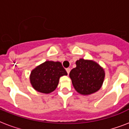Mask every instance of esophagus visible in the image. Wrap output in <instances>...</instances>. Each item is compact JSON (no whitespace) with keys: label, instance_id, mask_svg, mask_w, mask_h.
Wrapping results in <instances>:
<instances>
[{"label":"esophagus","instance_id":"34e87169","mask_svg":"<svg viewBox=\"0 0 129 129\" xmlns=\"http://www.w3.org/2000/svg\"><path fill=\"white\" fill-rule=\"evenodd\" d=\"M66 72L67 73H68V74H70V68H66Z\"/></svg>","mask_w":129,"mask_h":129}]
</instances>
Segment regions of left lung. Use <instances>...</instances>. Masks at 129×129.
<instances>
[{"instance_id":"left-lung-1","label":"left lung","mask_w":129,"mask_h":129,"mask_svg":"<svg viewBox=\"0 0 129 129\" xmlns=\"http://www.w3.org/2000/svg\"><path fill=\"white\" fill-rule=\"evenodd\" d=\"M76 67L70 72L75 90L82 95H89L99 90L104 82L105 73L100 65L92 60L80 59Z\"/></svg>"}]
</instances>
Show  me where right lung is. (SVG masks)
<instances>
[{"mask_svg":"<svg viewBox=\"0 0 129 129\" xmlns=\"http://www.w3.org/2000/svg\"><path fill=\"white\" fill-rule=\"evenodd\" d=\"M66 75L60 62L46 61L31 71L30 82L35 90L49 94L56 89L59 78Z\"/></svg>","mask_w":129,"mask_h":129,"instance_id":"right-lung-1","label":"right lung"}]
</instances>
